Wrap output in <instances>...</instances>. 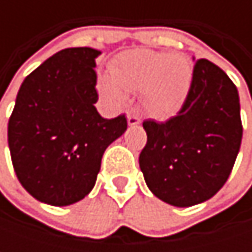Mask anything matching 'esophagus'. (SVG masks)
I'll return each mask as SVG.
<instances>
[{
  "label": "esophagus",
  "mask_w": 252,
  "mask_h": 252,
  "mask_svg": "<svg viewBox=\"0 0 252 252\" xmlns=\"http://www.w3.org/2000/svg\"><path fill=\"white\" fill-rule=\"evenodd\" d=\"M126 121H128V126H138V124L141 123V120H140L137 115H134V114H128V115H126Z\"/></svg>",
  "instance_id": "34e87169"
}]
</instances>
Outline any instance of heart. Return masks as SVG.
Masks as SVG:
<instances>
[{"instance_id": "b5f03b06", "label": "heart", "mask_w": 252, "mask_h": 252, "mask_svg": "<svg viewBox=\"0 0 252 252\" xmlns=\"http://www.w3.org/2000/svg\"><path fill=\"white\" fill-rule=\"evenodd\" d=\"M194 68L182 54L137 48L123 52L111 64V76L97 80L100 94L115 105L126 102V92L141 90L146 111L158 118L174 115L185 102Z\"/></svg>"}]
</instances>
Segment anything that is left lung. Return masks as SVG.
I'll use <instances>...</instances> for the list:
<instances>
[{
  "mask_svg": "<svg viewBox=\"0 0 252 252\" xmlns=\"http://www.w3.org/2000/svg\"><path fill=\"white\" fill-rule=\"evenodd\" d=\"M143 128L147 143L138 163L149 189L171 206L200 204L225 185L241 147L236 86L209 60H197L181 111Z\"/></svg>",
  "mask_w": 252,
  "mask_h": 252,
  "instance_id": "obj_1",
  "label": "left lung"
}]
</instances>
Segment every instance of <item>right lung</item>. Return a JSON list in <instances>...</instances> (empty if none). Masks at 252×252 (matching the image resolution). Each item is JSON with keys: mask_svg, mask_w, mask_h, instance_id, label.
I'll list each match as a JSON object with an SVG mask.
<instances>
[{"mask_svg": "<svg viewBox=\"0 0 252 252\" xmlns=\"http://www.w3.org/2000/svg\"><path fill=\"white\" fill-rule=\"evenodd\" d=\"M93 48H67L26 77L8 121V147L20 184L36 200L70 206L94 187L106 147L126 129V115L94 108Z\"/></svg>", "mask_w": 252, "mask_h": 252, "instance_id": "add662e5", "label": "right lung"}]
</instances>
